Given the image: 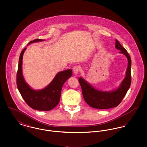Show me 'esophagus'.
I'll return each instance as SVG.
<instances>
[{
  "mask_svg": "<svg viewBox=\"0 0 147 147\" xmlns=\"http://www.w3.org/2000/svg\"><path fill=\"white\" fill-rule=\"evenodd\" d=\"M79 67L78 66H75L74 68H73V72L74 73V74H77L78 73V72L79 71Z\"/></svg>",
  "mask_w": 147,
  "mask_h": 147,
  "instance_id": "obj_1",
  "label": "esophagus"
}]
</instances>
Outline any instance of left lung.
Returning <instances> with one entry per match:
<instances>
[{"mask_svg":"<svg viewBox=\"0 0 147 147\" xmlns=\"http://www.w3.org/2000/svg\"><path fill=\"white\" fill-rule=\"evenodd\" d=\"M116 48L125 55L128 59L126 76L119 87L114 91L106 92L99 91L92 87L82 78H79V82L82 88L85 101L91 107L98 109H107L117 107L122 101L129 89L131 83V59L127 50L116 40Z\"/></svg>","mask_w":147,"mask_h":147,"instance_id":"obj_1","label":"left lung"}]
</instances>
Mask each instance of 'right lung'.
<instances>
[{
  "instance_id": "obj_1",
  "label": "right lung",
  "mask_w": 147,
  "mask_h": 147,
  "mask_svg": "<svg viewBox=\"0 0 147 147\" xmlns=\"http://www.w3.org/2000/svg\"><path fill=\"white\" fill-rule=\"evenodd\" d=\"M42 41L43 40L35 39L29 42L28 45L31 43ZM25 49L26 48L21 51L19 57L16 76L18 90L26 103L32 109L39 111L51 110L58 104L63 85L71 76L72 70L67 69L58 73L51 83L45 89L34 90L25 82L22 73V57Z\"/></svg>"
}]
</instances>
